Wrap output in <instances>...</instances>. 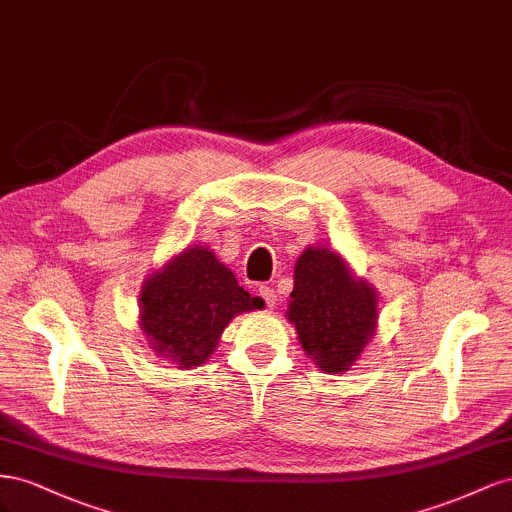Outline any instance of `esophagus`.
<instances>
[{"mask_svg": "<svg viewBox=\"0 0 512 512\" xmlns=\"http://www.w3.org/2000/svg\"><path fill=\"white\" fill-rule=\"evenodd\" d=\"M257 294L261 296V300L266 302L268 309H272V306L276 304V291H274L272 287H268V285H261V287L257 289Z\"/></svg>", "mask_w": 512, "mask_h": 512, "instance_id": "obj_1", "label": "esophagus"}]
</instances>
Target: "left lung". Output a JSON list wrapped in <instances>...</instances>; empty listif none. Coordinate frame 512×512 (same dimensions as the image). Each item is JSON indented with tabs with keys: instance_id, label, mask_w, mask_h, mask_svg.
I'll return each mask as SVG.
<instances>
[{
	"instance_id": "1",
	"label": "left lung",
	"mask_w": 512,
	"mask_h": 512,
	"mask_svg": "<svg viewBox=\"0 0 512 512\" xmlns=\"http://www.w3.org/2000/svg\"><path fill=\"white\" fill-rule=\"evenodd\" d=\"M287 319L302 349L326 373H343L358 360L377 328V294L358 281L343 257L309 246L294 270Z\"/></svg>"
}]
</instances>
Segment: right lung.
I'll return each mask as SVG.
<instances>
[{
	"instance_id": "add662e5",
	"label": "right lung",
	"mask_w": 512,
	"mask_h": 512,
	"mask_svg": "<svg viewBox=\"0 0 512 512\" xmlns=\"http://www.w3.org/2000/svg\"><path fill=\"white\" fill-rule=\"evenodd\" d=\"M210 248L193 246L175 255L141 287V330L158 356L178 369L206 362L223 330L238 313L261 309Z\"/></svg>"
}]
</instances>
